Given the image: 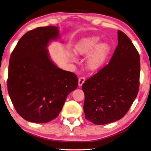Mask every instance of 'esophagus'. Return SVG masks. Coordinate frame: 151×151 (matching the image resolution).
<instances>
[{
	"instance_id": "34e87169",
	"label": "esophagus",
	"mask_w": 151,
	"mask_h": 151,
	"mask_svg": "<svg viewBox=\"0 0 151 151\" xmlns=\"http://www.w3.org/2000/svg\"><path fill=\"white\" fill-rule=\"evenodd\" d=\"M85 76H81V77L78 78V85L79 86H81V85L85 83Z\"/></svg>"
}]
</instances>
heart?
<instances>
[{
  "label": "heart",
  "mask_w": 151,
  "mask_h": 151,
  "mask_svg": "<svg viewBox=\"0 0 151 151\" xmlns=\"http://www.w3.org/2000/svg\"><path fill=\"white\" fill-rule=\"evenodd\" d=\"M98 37L83 38L78 41L75 47V52L79 55H87L85 65L90 71H98L104 66L111 47L108 43H100Z\"/></svg>",
  "instance_id": "heart-1"
}]
</instances>
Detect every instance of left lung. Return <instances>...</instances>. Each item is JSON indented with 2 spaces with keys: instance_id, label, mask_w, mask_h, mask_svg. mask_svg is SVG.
I'll return each instance as SVG.
<instances>
[{
  "instance_id": "obj_1",
  "label": "left lung",
  "mask_w": 151,
  "mask_h": 151,
  "mask_svg": "<svg viewBox=\"0 0 151 151\" xmlns=\"http://www.w3.org/2000/svg\"><path fill=\"white\" fill-rule=\"evenodd\" d=\"M140 61L132 40L119 30L118 45L109 63L82 85L85 119L104 125L125 115L138 93Z\"/></svg>"
}]
</instances>
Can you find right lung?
<instances>
[{
    "label": "right lung",
    "mask_w": 151,
    "mask_h": 151,
    "mask_svg": "<svg viewBox=\"0 0 151 151\" xmlns=\"http://www.w3.org/2000/svg\"><path fill=\"white\" fill-rule=\"evenodd\" d=\"M58 37V27H39L26 32L11 53L8 93L15 111L30 122L57 117L67 96L78 87L75 74L58 68L49 57L46 47Z\"/></svg>",
    "instance_id": "add662e5"
}]
</instances>
